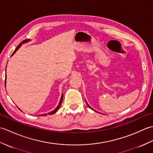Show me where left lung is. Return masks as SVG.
I'll list each match as a JSON object with an SVG mask.
<instances>
[{
    "instance_id": "obj_1",
    "label": "left lung",
    "mask_w": 153,
    "mask_h": 153,
    "mask_svg": "<svg viewBox=\"0 0 153 153\" xmlns=\"http://www.w3.org/2000/svg\"><path fill=\"white\" fill-rule=\"evenodd\" d=\"M85 102H86V100H85ZM86 103H87V105H88V106H89V108H91V109H92V110H94V111H95V110H93V108H91V106H89V105H88V104H87V102H86Z\"/></svg>"
}]
</instances>
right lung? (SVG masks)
Masks as SVG:
<instances>
[{
	"label": "right lung",
	"mask_w": 153,
	"mask_h": 153,
	"mask_svg": "<svg viewBox=\"0 0 153 153\" xmlns=\"http://www.w3.org/2000/svg\"><path fill=\"white\" fill-rule=\"evenodd\" d=\"M29 41H30V39H25V40H24V41H23L22 43L19 44L18 46L16 47V48L15 49V51H14V53H12V56H13V55H14L15 53H16V52L17 51V50H18L19 48V47H20L21 46H22V44H24V43H27V42H29ZM6 74L5 75V87H6ZM62 99H63V93L62 94V95H61V98H60V102H59V103H58V105L57 106V107L56 108H55L53 111H51V112H48V113H47V114H41V115H39V116H47V114H48V115H51V114H54L55 112H56L57 110H58V108H60V105H61V104H62Z\"/></svg>",
	"instance_id": "obj_1"
}]
</instances>
